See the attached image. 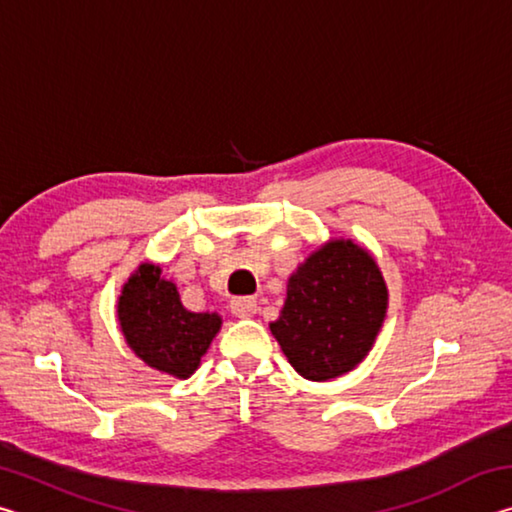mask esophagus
<instances>
[{
  "instance_id": "1",
  "label": "esophagus",
  "mask_w": 512,
  "mask_h": 512,
  "mask_svg": "<svg viewBox=\"0 0 512 512\" xmlns=\"http://www.w3.org/2000/svg\"><path fill=\"white\" fill-rule=\"evenodd\" d=\"M230 311L237 318H250L257 311V300L255 298H235L230 302Z\"/></svg>"
}]
</instances>
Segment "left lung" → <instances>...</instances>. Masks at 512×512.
Segmentation results:
<instances>
[{
    "label": "left lung",
    "mask_w": 512,
    "mask_h": 512,
    "mask_svg": "<svg viewBox=\"0 0 512 512\" xmlns=\"http://www.w3.org/2000/svg\"><path fill=\"white\" fill-rule=\"evenodd\" d=\"M386 309L388 289L375 257L352 239H332L289 277L271 332L298 375L327 381L366 359Z\"/></svg>",
    "instance_id": "1"
}]
</instances>
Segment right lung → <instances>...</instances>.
<instances>
[{"instance_id": "right-lung-1", "label": "right lung", "mask_w": 512, "mask_h": 512, "mask_svg": "<svg viewBox=\"0 0 512 512\" xmlns=\"http://www.w3.org/2000/svg\"><path fill=\"white\" fill-rule=\"evenodd\" d=\"M124 339L146 366L187 379L221 329L219 314H196L180 302L176 284L160 266L144 262L128 277L117 302Z\"/></svg>"}]
</instances>
